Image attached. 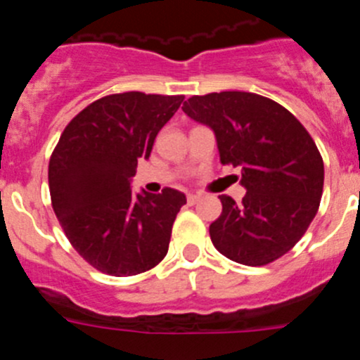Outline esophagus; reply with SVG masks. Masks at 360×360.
<instances>
[{
  "instance_id": "obj_1",
  "label": "esophagus",
  "mask_w": 360,
  "mask_h": 360,
  "mask_svg": "<svg viewBox=\"0 0 360 360\" xmlns=\"http://www.w3.org/2000/svg\"><path fill=\"white\" fill-rule=\"evenodd\" d=\"M200 202V195H187V203L195 205V203Z\"/></svg>"
}]
</instances>
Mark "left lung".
<instances>
[{
    "label": "left lung",
    "mask_w": 360,
    "mask_h": 360,
    "mask_svg": "<svg viewBox=\"0 0 360 360\" xmlns=\"http://www.w3.org/2000/svg\"><path fill=\"white\" fill-rule=\"evenodd\" d=\"M184 113L214 131L221 164L241 165V203L221 195L209 227L232 262L262 266L297 243L319 209L324 165L310 133L272 98L249 91L195 95Z\"/></svg>",
    "instance_id": "1"
}]
</instances>
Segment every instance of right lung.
<instances>
[{"mask_svg": "<svg viewBox=\"0 0 360 360\" xmlns=\"http://www.w3.org/2000/svg\"><path fill=\"white\" fill-rule=\"evenodd\" d=\"M182 103L184 95H106L70 120L53 149V212L73 249L98 272L142 274L167 254L186 195L171 187L133 195L131 178Z\"/></svg>", "mask_w": 360, "mask_h": 360, "instance_id": "add662e5", "label": "right lung"}]
</instances>
